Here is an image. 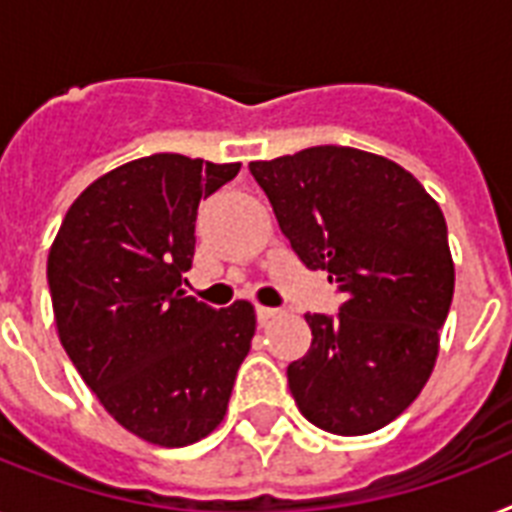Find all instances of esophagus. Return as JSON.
Returning a JSON list of instances; mask_svg holds the SVG:
<instances>
[{
    "label": "esophagus",
    "instance_id": "1",
    "mask_svg": "<svg viewBox=\"0 0 512 512\" xmlns=\"http://www.w3.org/2000/svg\"><path fill=\"white\" fill-rule=\"evenodd\" d=\"M255 313H257V321H260V324H268V321H271L279 311H276V308H265V305H257Z\"/></svg>",
    "mask_w": 512,
    "mask_h": 512
}]
</instances>
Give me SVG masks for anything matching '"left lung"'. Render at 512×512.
I'll list each match as a JSON object with an SVG mask.
<instances>
[{"label":"left lung","instance_id":"8db88e82","mask_svg":"<svg viewBox=\"0 0 512 512\" xmlns=\"http://www.w3.org/2000/svg\"><path fill=\"white\" fill-rule=\"evenodd\" d=\"M249 172L281 233L311 271H327L337 316L305 313L311 348L287 366L297 409L316 428L364 436L425 388L454 295L444 212L385 156L313 146Z\"/></svg>","mask_w":512,"mask_h":512}]
</instances>
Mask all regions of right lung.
<instances>
[{"instance_id": "obj_1", "label": "right lung", "mask_w": 512, "mask_h": 512, "mask_svg": "<svg viewBox=\"0 0 512 512\" xmlns=\"http://www.w3.org/2000/svg\"><path fill=\"white\" fill-rule=\"evenodd\" d=\"M239 167L180 154L122 164L79 193L50 247L60 342L106 412L148 444L209 436L252 345L247 300L215 311L183 292L199 201Z\"/></svg>"}]
</instances>
